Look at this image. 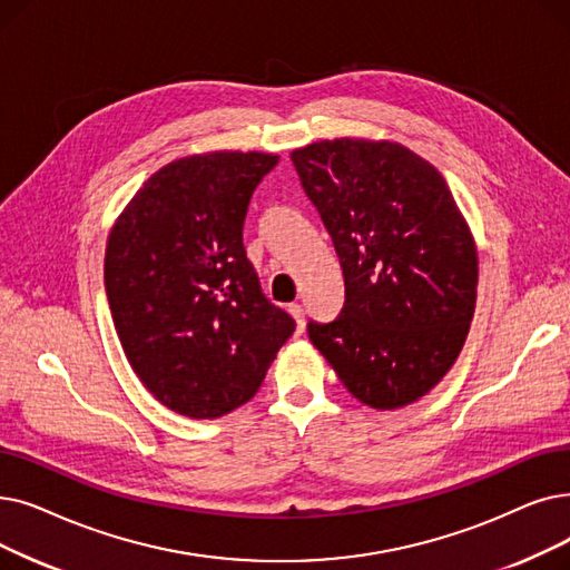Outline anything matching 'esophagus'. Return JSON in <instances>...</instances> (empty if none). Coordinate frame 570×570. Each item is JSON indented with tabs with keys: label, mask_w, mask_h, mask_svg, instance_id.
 Returning a JSON list of instances; mask_svg holds the SVG:
<instances>
[{
	"label": "esophagus",
	"mask_w": 570,
	"mask_h": 570,
	"mask_svg": "<svg viewBox=\"0 0 570 570\" xmlns=\"http://www.w3.org/2000/svg\"><path fill=\"white\" fill-rule=\"evenodd\" d=\"M288 314L293 316V321H295V333H303L305 331V316H303V307L298 305V303H291L288 305Z\"/></svg>",
	"instance_id": "esophagus-1"
}]
</instances>
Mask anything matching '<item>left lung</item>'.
<instances>
[{
    "label": "left lung",
    "mask_w": 570,
    "mask_h": 570,
    "mask_svg": "<svg viewBox=\"0 0 570 570\" xmlns=\"http://www.w3.org/2000/svg\"><path fill=\"white\" fill-rule=\"evenodd\" d=\"M291 160L333 237L346 301L309 340L354 399L401 410L456 363L478 301V246L440 171L389 139L337 137Z\"/></svg>",
    "instance_id": "obj_1"
}]
</instances>
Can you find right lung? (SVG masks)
Masks as SVG:
<instances>
[{"label": "right lung", "instance_id": "obj_1", "mask_svg": "<svg viewBox=\"0 0 570 570\" xmlns=\"http://www.w3.org/2000/svg\"><path fill=\"white\" fill-rule=\"evenodd\" d=\"M277 163L261 151L171 160L109 233L105 288L120 346L171 412L218 419L252 401L295 331L242 244L252 193Z\"/></svg>", "mask_w": 570, "mask_h": 570}]
</instances>
